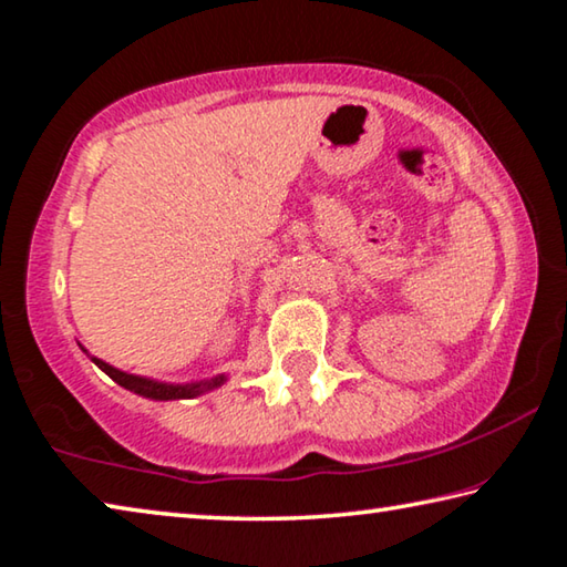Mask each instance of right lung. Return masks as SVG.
I'll list each match as a JSON object with an SVG mask.
<instances>
[{
    "label": "right lung",
    "instance_id": "right-lung-1",
    "mask_svg": "<svg viewBox=\"0 0 567 567\" xmlns=\"http://www.w3.org/2000/svg\"><path fill=\"white\" fill-rule=\"evenodd\" d=\"M92 361H95V364L120 386H125V389H130V392H135L141 396H151V399H190V396H198L203 392H208V389H216L226 382V377H216V379H203V382H193V384H163V382H153V379L125 374V371L110 367V364H105V361L95 359V357H92Z\"/></svg>",
    "mask_w": 567,
    "mask_h": 567
}]
</instances>
